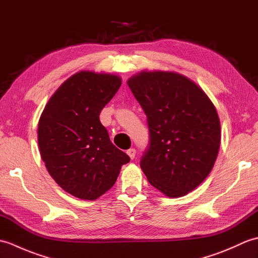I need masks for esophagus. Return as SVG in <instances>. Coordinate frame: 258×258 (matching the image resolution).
<instances>
[{
  "label": "esophagus",
  "instance_id": "esophagus-1",
  "mask_svg": "<svg viewBox=\"0 0 258 258\" xmlns=\"http://www.w3.org/2000/svg\"><path fill=\"white\" fill-rule=\"evenodd\" d=\"M127 155L131 157V160H134L135 158V154H136V151H135V149H130V150H127Z\"/></svg>",
  "mask_w": 258,
  "mask_h": 258
}]
</instances>
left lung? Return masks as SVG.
Here are the masks:
<instances>
[{"mask_svg":"<svg viewBox=\"0 0 258 258\" xmlns=\"http://www.w3.org/2000/svg\"><path fill=\"white\" fill-rule=\"evenodd\" d=\"M147 117L150 143L141 168L168 197L195 189L211 173L221 144V123L200 86L174 72H141L127 81Z\"/></svg>","mask_w":258,"mask_h":258,"instance_id":"obj_1","label":"left lung"}]
</instances>
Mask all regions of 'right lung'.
<instances>
[{"label": "right lung", "mask_w": 258, "mask_h": 258, "mask_svg": "<svg viewBox=\"0 0 258 258\" xmlns=\"http://www.w3.org/2000/svg\"><path fill=\"white\" fill-rule=\"evenodd\" d=\"M120 84L119 76L82 71L58 87L41 115L42 160L53 179L78 199L93 201L106 193L130 162L100 120Z\"/></svg>", "instance_id": "1"}]
</instances>
